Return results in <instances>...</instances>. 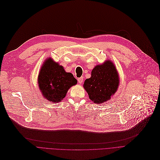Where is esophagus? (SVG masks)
I'll return each mask as SVG.
<instances>
[{"instance_id":"34e87169","label":"esophagus","mask_w":160,"mask_h":160,"mask_svg":"<svg viewBox=\"0 0 160 160\" xmlns=\"http://www.w3.org/2000/svg\"><path fill=\"white\" fill-rule=\"evenodd\" d=\"M78 82L79 83V84H81V83L82 82V81H83V78H82V77H81V78H78Z\"/></svg>"}]
</instances>
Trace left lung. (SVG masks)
Returning a JSON list of instances; mask_svg holds the SVG:
<instances>
[{
  "label": "left lung",
  "instance_id": "1",
  "mask_svg": "<svg viewBox=\"0 0 160 160\" xmlns=\"http://www.w3.org/2000/svg\"><path fill=\"white\" fill-rule=\"evenodd\" d=\"M119 85L116 67L110 60L97 65L91 72V77L84 82V88L94 103H102L109 100Z\"/></svg>",
  "mask_w": 160,
  "mask_h": 160
}]
</instances>
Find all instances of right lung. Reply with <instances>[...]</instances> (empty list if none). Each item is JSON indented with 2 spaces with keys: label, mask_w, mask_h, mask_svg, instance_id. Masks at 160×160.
Listing matches in <instances>:
<instances>
[{
  "label": "right lung",
  "mask_w": 160,
  "mask_h": 160,
  "mask_svg": "<svg viewBox=\"0 0 160 160\" xmlns=\"http://www.w3.org/2000/svg\"><path fill=\"white\" fill-rule=\"evenodd\" d=\"M38 82L43 96L57 103L63 100L68 89L77 84L78 81L71 73L66 72L62 66L49 58L41 68Z\"/></svg>",
  "instance_id": "1"
}]
</instances>
